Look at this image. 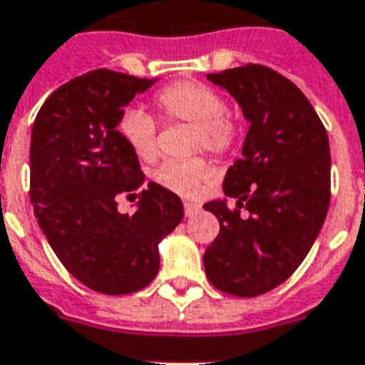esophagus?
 <instances>
[{"label": "esophagus", "instance_id": "obj_1", "mask_svg": "<svg viewBox=\"0 0 365 365\" xmlns=\"http://www.w3.org/2000/svg\"><path fill=\"white\" fill-rule=\"evenodd\" d=\"M200 209H202V205H197V203L185 202V215H186V217H194V215L200 213Z\"/></svg>", "mask_w": 365, "mask_h": 365}]
</instances>
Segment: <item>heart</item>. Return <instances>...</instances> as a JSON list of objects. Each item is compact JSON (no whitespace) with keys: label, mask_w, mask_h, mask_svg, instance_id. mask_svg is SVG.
<instances>
[{"label":"heart","mask_w":365,"mask_h":365,"mask_svg":"<svg viewBox=\"0 0 365 365\" xmlns=\"http://www.w3.org/2000/svg\"><path fill=\"white\" fill-rule=\"evenodd\" d=\"M154 104L163 120L190 123L194 127L192 150L211 152L225 156L240 138V127L227 114V101L213 87L200 81H177L154 95ZM118 133L131 152L143 162L158 158V123L148 112L127 108L118 120ZM211 173L209 163L202 158L169 160L154 171V180L165 190L179 196H196L202 180Z\"/></svg>","instance_id":"obj_1"}]
</instances>
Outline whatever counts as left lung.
<instances>
[{
	"label": "left lung",
	"instance_id": "left-lung-1",
	"mask_svg": "<svg viewBox=\"0 0 365 365\" xmlns=\"http://www.w3.org/2000/svg\"><path fill=\"white\" fill-rule=\"evenodd\" d=\"M207 80L238 101L250 131L222 182L236 207L203 205L221 225L203 267L217 289L257 297L284 284L320 234L331 197L329 138L303 91L272 68L245 64Z\"/></svg>",
	"mask_w": 365,
	"mask_h": 365
}]
</instances>
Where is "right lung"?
<instances>
[{
	"label": "right lung",
	"instance_id": "1",
	"mask_svg": "<svg viewBox=\"0 0 365 365\" xmlns=\"http://www.w3.org/2000/svg\"><path fill=\"white\" fill-rule=\"evenodd\" d=\"M154 80L98 68L61 86L39 108L30 144V202L45 238L76 279L104 295L143 289L160 270L158 244L182 221V202L156 182L140 190L138 158L115 129ZM134 201L135 215L117 211Z\"/></svg>",
	"mask_w": 365,
	"mask_h": 365
}]
</instances>
